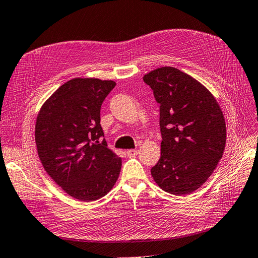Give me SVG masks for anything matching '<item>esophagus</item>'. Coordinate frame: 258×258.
<instances>
[{
    "label": "esophagus",
    "instance_id": "esophagus-1",
    "mask_svg": "<svg viewBox=\"0 0 258 258\" xmlns=\"http://www.w3.org/2000/svg\"><path fill=\"white\" fill-rule=\"evenodd\" d=\"M139 153L138 150H129L127 151V155L129 156V157H135V156H137Z\"/></svg>",
    "mask_w": 258,
    "mask_h": 258
}]
</instances>
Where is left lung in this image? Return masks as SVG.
<instances>
[{
	"instance_id": "obj_1",
	"label": "left lung",
	"mask_w": 258,
	"mask_h": 258,
	"mask_svg": "<svg viewBox=\"0 0 258 258\" xmlns=\"http://www.w3.org/2000/svg\"><path fill=\"white\" fill-rule=\"evenodd\" d=\"M143 81L160 105L161 156L152 176L167 192L190 194L206 183L223 156V112L204 85L175 68L156 69Z\"/></svg>"
}]
</instances>
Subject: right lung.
Wrapping results in <instances>:
<instances>
[{
    "label": "right lung",
    "mask_w": 258,
    "mask_h": 258,
    "mask_svg": "<svg viewBox=\"0 0 258 258\" xmlns=\"http://www.w3.org/2000/svg\"><path fill=\"white\" fill-rule=\"evenodd\" d=\"M114 81L73 79L41 107L35 123L38 157L48 175L70 196L97 200L119 176L121 158L107 148L100 110Z\"/></svg>",
    "instance_id": "1"
}]
</instances>
